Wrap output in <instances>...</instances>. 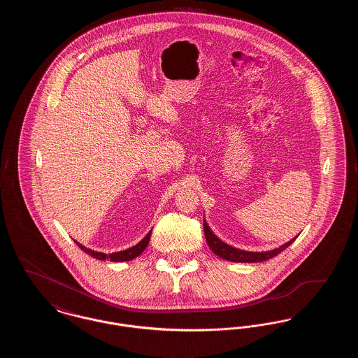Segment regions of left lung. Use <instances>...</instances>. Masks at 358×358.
<instances>
[{
    "label": "left lung",
    "instance_id": "left-lung-1",
    "mask_svg": "<svg viewBox=\"0 0 358 358\" xmlns=\"http://www.w3.org/2000/svg\"><path fill=\"white\" fill-rule=\"evenodd\" d=\"M204 234L206 243L209 245V248L216 254L220 256L225 260L229 262H236V263H259V262H264L268 260L273 256L280 254L282 251H285L289 244L295 240V238H291L286 244L280 245L279 248H275L271 251H264V252H250V251H243V250H238L235 247L228 245L227 243L222 241L220 238H217L209 228V225L206 224L204 220Z\"/></svg>",
    "mask_w": 358,
    "mask_h": 358
}]
</instances>
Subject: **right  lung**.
I'll list each match as a JSON object with an SVG mask.
<instances>
[{"instance_id": "1", "label": "right lung", "mask_w": 358, "mask_h": 358, "mask_svg": "<svg viewBox=\"0 0 358 358\" xmlns=\"http://www.w3.org/2000/svg\"><path fill=\"white\" fill-rule=\"evenodd\" d=\"M150 235H152V231H150L145 238H142L136 245H134V247L127 248V250H124V251H120V252L108 254V255H107V254H103V252H96V251H94V250H90V248L82 245V244L78 243V241H75V243L79 245V248H82V251H85V254L92 256V257H95V259H98V260L110 259L111 262H129V260L136 259V256L141 255V254L145 251V248H146L148 244H149Z\"/></svg>"}]
</instances>
